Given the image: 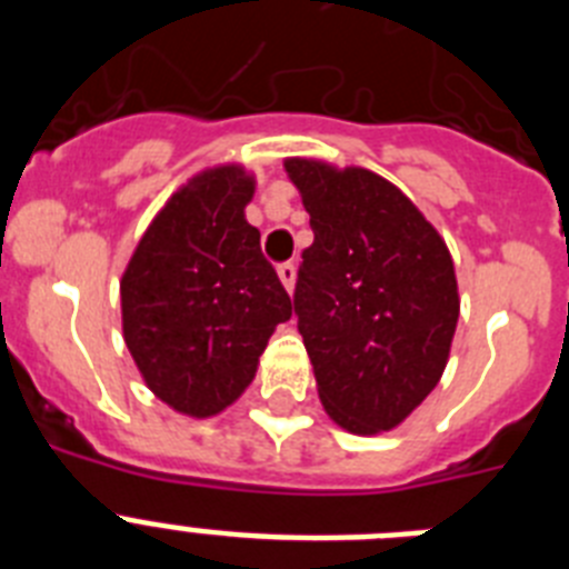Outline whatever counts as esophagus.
I'll return each instance as SVG.
<instances>
[{"mask_svg":"<svg viewBox=\"0 0 569 569\" xmlns=\"http://www.w3.org/2000/svg\"><path fill=\"white\" fill-rule=\"evenodd\" d=\"M279 279H281V284L288 288V293H293V288H296V264H293V261H284V264H279Z\"/></svg>","mask_w":569,"mask_h":569,"instance_id":"obj_1","label":"esophagus"}]
</instances>
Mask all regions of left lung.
Here are the masks:
<instances>
[{"label":"left lung","instance_id":"obj_1","mask_svg":"<svg viewBox=\"0 0 569 569\" xmlns=\"http://www.w3.org/2000/svg\"><path fill=\"white\" fill-rule=\"evenodd\" d=\"M284 170L313 228L293 301L321 407L347 433H387L433 393L450 359L453 256L385 176L308 156Z\"/></svg>","mask_w":569,"mask_h":569}]
</instances>
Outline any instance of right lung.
<instances>
[{
	"label": "right lung",
	"mask_w": 569,
	"mask_h": 569,
	"mask_svg": "<svg viewBox=\"0 0 569 569\" xmlns=\"http://www.w3.org/2000/svg\"><path fill=\"white\" fill-rule=\"evenodd\" d=\"M256 176L213 164L190 176L142 233L119 281L122 336L159 401L210 419L253 381L288 290L244 219Z\"/></svg>",
	"instance_id": "add662e5"
}]
</instances>
